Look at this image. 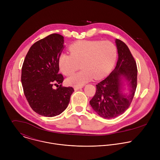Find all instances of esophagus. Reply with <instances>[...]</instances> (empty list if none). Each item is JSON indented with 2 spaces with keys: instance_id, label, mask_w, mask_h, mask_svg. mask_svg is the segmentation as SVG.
<instances>
[{
  "instance_id": "obj_1",
  "label": "esophagus",
  "mask_w": 160,
  "mask_h": 160,
  "mask_svg": "<svg viewBox=\"0 0 160 160\" xmlns=\"http://www.w3.org/2000/svg\"><path fill=\"white\" fill-rule=\"evenodd\" d=\"M82 87H83L82 86H80V87H78V86H75V87H74V89H75V90H79V89L82 88Z\"/></svg>"
}]
</instances>
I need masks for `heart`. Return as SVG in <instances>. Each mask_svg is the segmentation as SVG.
<instances>
[{
	"label": "heart",
	"instance_id": "obj_1",
	"mask_svg": "<svg viewBox=\"0 0 160 160\" xmlns=\"http://www.w3.org/2000/svg\"><path fill=\"white\" fill-rule=\"evenodd\" d=\"M70 54H60L58 64L60 71L71 76L79 69L82 70L68 78L66 83L73 86H82L94 78L100 79L110 70L115 61L117 49L109 41L82 40L76 42L68 48Z\"/></svg>",
	"mask_w": 160,
	"mask_h": 160
}]
</instances>
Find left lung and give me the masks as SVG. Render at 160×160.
Listing matches in <instances>:
<instances>
[{"instance_id": "8db88e82", "label": "left lung", "mask_w": 160, "mask_h": 160, "mask_svg": "<svg viewBox=\"0 0 160 160\" xmlns=\"http://www.w3.org/2000/svg\"><path fill=\"white\" fill-rule=\"evenodd\" d=\"M118 59L114 70L96 85V92L90 104L98 115L106 119L116 118L130 106L138 83V68L127 45L122 40H115ZM129 82L130 93H123L122 80Z\"/></svg>"}]
</instances>
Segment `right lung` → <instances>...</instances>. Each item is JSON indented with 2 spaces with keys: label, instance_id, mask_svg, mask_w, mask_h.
Masks as SVG:
<instances>
[{
  "label": "right lung",
  "instance_id": "add662e5",
  "mask_svg": "<svg viewBox=\"0 0 160 160\" xmlns=\"http://www.w3.org/2000/svg\"><path fill=\"white\" fill-rule=\"evenodd\" d=\"M63 43L62 35L51 34L32 45L22 64L21 83L24 94L32 109L43 117L60 115L74 92L73 87L61 85L64 77L59 73L58 58ZM54 85L58 86L56 89Z\"/></svg>",
  "mask_w": 160,
  "mask_h": 160
}]
</instances>
